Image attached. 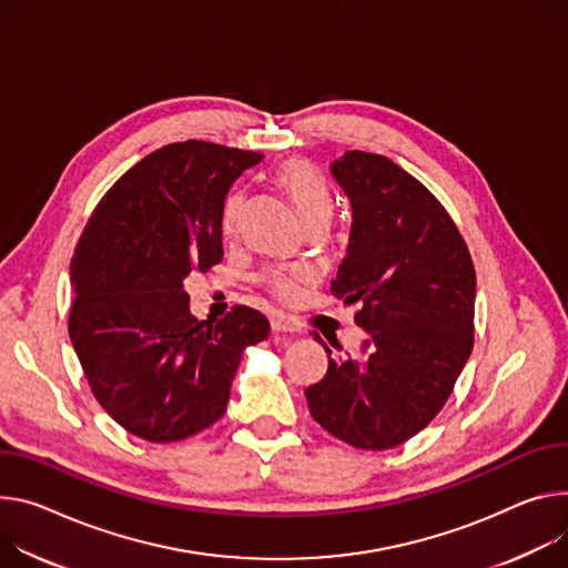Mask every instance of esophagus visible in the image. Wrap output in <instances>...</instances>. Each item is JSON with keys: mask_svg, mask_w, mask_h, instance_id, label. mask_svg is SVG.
Instances as JSON below:
<instances>
[{"mask_svg": "<svg viewBox=\"0 0 568 568\" xmlns=\"http://www.w3.org/2000/svg\"><path fill=\"white\" fill-rule=\"evenodd\" d=\"M272 331L274 333H294V326H292V322H287L285 317H272Z\"/></svg>", "mask_w": 568, "mask_h": 568, "instance_id": "obj_1", "label": "esophagus"}]
</instances>
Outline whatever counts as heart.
I'll return each instance as SVG.
<instances>
[{
	"mask_svg": "<svg viewBox=\"0 0 568 568\" xmlns=\"http://www.w3.org/2000/svg\"><path fill=\"white\" fill-rule=\"evenodd\" d=\"M276 183L287 192L292 199L294 209L303 224H311L317 220L333 217V196L326 187V183L320 179V174L303 161H287L276 172ZM244 209V196L240 192L231 194L226 205L222 224L224 231L231 233L242 215ZM311 281L305 272L301 270H276L267 276V287L283 301H294L301 294V285Z\"/></svg>",
	"mask_w": 568,
	"mask_h": 568,
	"instance_id": "heart-1",
	"label": "heart"
}]
</instances>
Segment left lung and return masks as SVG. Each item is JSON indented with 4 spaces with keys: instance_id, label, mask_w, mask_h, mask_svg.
Listing matches in <instances>:
<instances>
[{
    "instance_id": "left-lung-1",
    "label": "left lung",
    "mask_w": 568,
    "mask_h": 568,
    "mask_svg": "<svg viewBox=\"0 0 568 568\" xmlns=\"http://www.w3.org/2000/svg\"><path fill=\"white\" fill-rule=\"evenodd\" d=\"M331 176L351 205L346 255L331 283L367 339L331 357L305 389L313 419L365 450L394 448L444 407L474 348L476 270L444 205L378 153L346 151Z\"/></svg>"
}]
</instances>
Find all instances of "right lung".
<instances>
[{
	"label": "right lung",
	"mask_w": 568,
	"mask_h": 568,
	"mask_svg": "<svg viewBox=\"0 0 568 568\" xmlns=\"http://www.w3.org/2000/svg\"><path fill=\"white\" fill-rule=\"evenodd\" d=\"M261 153L201 140L149 153L99 201L72 255L70 339L94 398L131 435L168 444L213 426L246 346L270 322L235 305L199 322L190 272L224 255L229 190Z\"/></svg>",
	"instance_id": "add662e5"
}]
</instances>
